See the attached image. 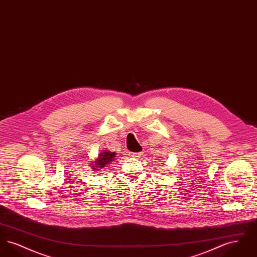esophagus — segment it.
Returning <instances> with one entry per match:
<instances>
[{"instance_id":"34e87169","label":"esophagus","mask_w":257,"mask_h":257,"mask_svg":"<svg viewBox=\"0 0 257 257\" xmlns=\"http://www.w3.org/2000/svg\"><path fill=\"white\" fill-rule=\"evenodd\" d=\"M143 155V152H137V153H130V156L133 158H140Z\"/></svg>"}]
</instances>
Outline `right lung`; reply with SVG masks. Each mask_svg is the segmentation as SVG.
<instances>
[{
    "label": "right lung",
    "instance_id": "right-lung-1",
    "mask_svg": "<svg viewBox=\"0 0 257 257\" xmlns=\"http://www.w3.org/2000/svg\"><path fill=\"white\" fill-rule=\"evenodd\" d=\"M115 159V152H111L109 150H103L99 152L98 157L94 161H91V169L93 171L103 170L107 165L112 164L111 162Z\"/></svg>",
    "mask_w": 257,
    "mask_h": 257
}]
</instances>
